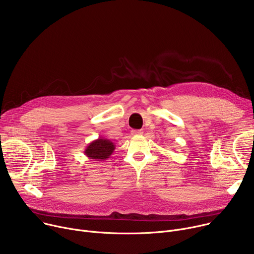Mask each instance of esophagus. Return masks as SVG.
<instances>
[{"label": "esophagus", "mask_w": 254, "mask_h": 254, "mask_svg": "<svg viewBox=\"0 0 254 254\" xmlns=\"http://www.w3.org/2000/svg\"><path fill=\"white\" fill-rule=\"evenodd\" d=\"M142 133H143V130H142V129H132V130H131V134H132V136H141Z\"/></svg>", "instance_id": "34e87169"}]
</instances>
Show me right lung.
Returning <instances> with one entry per match:
<instances>
[{
	"mask_svg": "<svg viewBox=\"0 0 254 254\" xmlns=\"http://www.w3.org/2000/svg\"><path fill=\"white\" fill-rule=\"evenodd\" d=\"M114 150L115 145L109 139L98 138L97 140L91 142L84 149V155L90 159L103 161L111 156Z\"/></svg>",
	"mask_w": 254,
	"mask_h": 254,
	"instance_id": "add662e5",
	"label": "right lung"
}]
</instances>
